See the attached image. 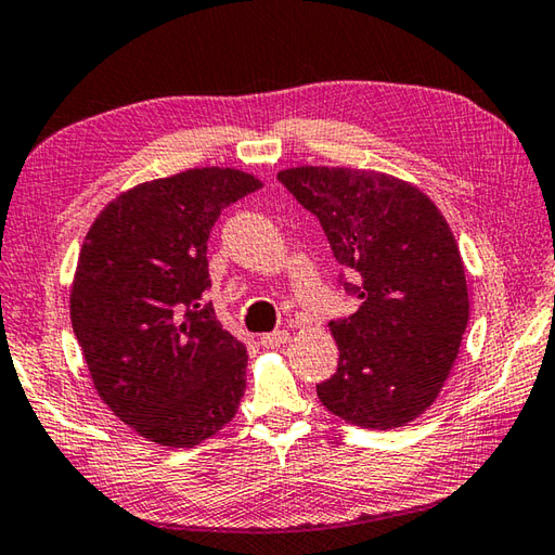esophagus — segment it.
<instances>
[{
  "label": "esophagus",
  "mask_w": 555,
  "mask_h": 555,
  "mask_svg": "<svg viewBox=\"0 0 555 555\" xmlns=\"http://www.w3.org/2000/svg\"><path fill=\"white\" fill-rule=\"evenodd\" d=\"M288 337H291L288 330H276V332H267V335H261L259 341H261V347L276 349V347H284Z\"/></svg>",
  "instance_id": "obj_1"
}]
</instances>
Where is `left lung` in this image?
I'll return each mask as SVG.
<instances>
[{
  "instance_id": "1",
  "label": "left lung",
  "mask_w": 555,
  "mask_h": 555,
  "mask_svg": "<svg viewBox=\"0 0 555 555\" xmlns=\"http://www.w3.org/2000/svg\"><path fill=\"white\" fill-rule=\"evenodd\" d=\"M279 181L320 220L339 286L361 304L330 322L339 361L320 402L366 429L408 425L439 396L468 325L449 223L417 186L371 169L294 167Z\"/></svg>"
}]
</instances>
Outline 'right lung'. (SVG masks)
I'll return each mask as SVG.
<instances>
[{
	"label": "right lung",
	"instance_id": "obj_1",
	"mask_svg": "<svg viewBox=\"0 0 555 555\" xmlns=\"http://www.w3.org/2000/svg\"><path fill=\"white\" fill-rule=\"evenodd\" d=\"M259 186L230 167L145 181L85 237L69 294L75 337L99 398L155 444H201L245 396L247 349L204 304L206 251L220 210Z\"/></svg>",
	"mask_w": 555,
	"mask_h": 555
}]
</instances>
